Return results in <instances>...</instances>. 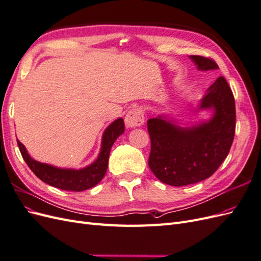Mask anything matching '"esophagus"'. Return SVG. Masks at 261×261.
<instances>
[{
  "instance_id": "esophagus-1",
  "label": "esophagus",
  "mask_w": 261,
  "mask_h": 261,
  "mask_svg": "<svg viewBox=\"0 0 261 261\" xmlns=\"http://www.w3.org/2000/svg\"><path fill=\"white\" fill-rule=\"evenodd\" d=\"M145 122L144 112L140 108H133L127 112L125 116V125L126 127H137V126H141Z\"/></svg>"
}]
</instances>
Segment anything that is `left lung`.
<instances>
[{
	"label": "left lung",
	"instance_id": "8db88e82",
	"mask_svg": "<svg viewBox=\"0 0 261 261\" xmlns=\"http://www.w3.org/2000/svg\"><path fill=\"white\" fill-rule=\"evenodd\" d=\"M199 70L218 69L217 63L191 55ZM213 110L207 122L180 127L167 115L147 122L151 150L149 168L162 183L186 186L210 177L230 152L235 135V100L223 76L206 91L198 110Z\"/></svg>",
	"mask_w": 261,
	"mask_h": 261
}]
</instances>
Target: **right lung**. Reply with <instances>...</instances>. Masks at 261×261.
<instances>
[{"instance_id": "right-lung-1", "label": "right lung", "mask_w": 261, "mask_h": 261, "mask_svg": "<svg viewBox=\"0 0 261 261\" xmlns=\"http://www.w3.org/2000/svg\"><path fill=\"white\" fill-rule=\"evenodd\" d=\"M124 129V121L121 117L110 124L102 136L101 149L97 160L88 167L80 170L61 169L50 164L38 162L28 154L25 146L19 140H17V145L22 159L25 160L29 169L44 183L63 189V191L83 192L96 186L106 175L110 151H111L114 141L118 136L122 135Z\"/></svg>"}]
</instances>
